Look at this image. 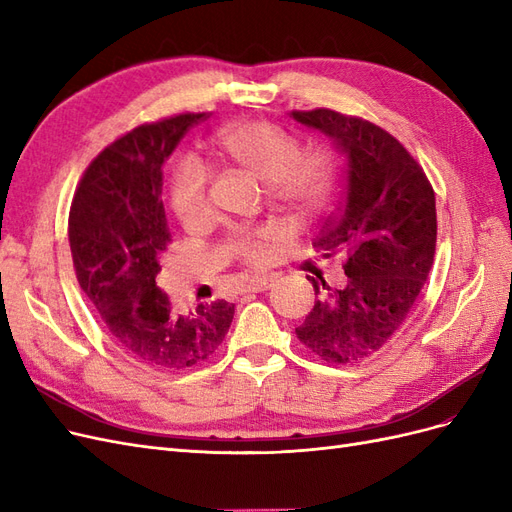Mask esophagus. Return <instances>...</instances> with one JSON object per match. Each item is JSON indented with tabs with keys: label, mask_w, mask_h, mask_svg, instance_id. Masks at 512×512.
I'll use <instances>...</instances> for the list:
<instances>
[{
	"label": "esophagus",
	"mask_w": 512,
	"mask_h": 512,
	"mask_svg": "<svg viewBox=\"0 0 512 512\" xmlns=\"http://www.w3.org/2000/svg\"><path fill=\"white\" fill-rule=\"evenodd\" d=\"M270 285H272V278L270 276H255V278L249 280V283L244 285V291L259 293V291H266Z\"/></svg>",
	"instance_id": "1"
}]
</instances>
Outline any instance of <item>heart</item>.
<instances>
[{"label":"heart","mask_w":512,"mask_h":512,"mask_svg":"<svg viewBox=\"0 0 512 512\" xmlns=\"http://www.w3.org/2000/svg\"><path fill=\"white\" fill-rule=\"evenodd\" d=\"M214 151L236 168L266 183L272 202L291 212H310L327 191L332 166L323 151H298V140L263 121L223 127L212 140ZM208 170L195 157H178L168 172L166 200L174 217L193 227L208 214ZM276 225L236 227L227 246L249 266H266L274 244L283 240Z\"/></svg>","instance_id":"b5f03b06"}]
</instances>
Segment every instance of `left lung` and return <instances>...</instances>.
Here are the masks:
<instances>
[{
	"label": "left lung",
	"mask_w": 512,
	"mask_h": 512,
	"mask_svg": "<svg viewBox=\"0 0 512 512\" xmlns=\"http://www.w3.org/2000/svg\"><path fill=\"white\" fill-rule=\"evenodd\" d=\"M291 117L332 138L344 157L342 202L312 242L342 255L349 283L317 300L300 342L327 364H353L391 340L415 306L436 253V197L423 168L389 131L336 110ZM308 280L319 293L315 278ZM323 289L329 291L321 278Z\"/></svg>",
	"instance_id": "8db88e82"
}]
</instances>
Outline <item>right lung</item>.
<instances>
[{"label": "right lung", "mask_w": 512, "mask_h": 512, "mask_svg": "<svg viewBox=\"0 0 512 512\" xmlns=\"http://www.w3.org/2000/svg\"><path fill=\"white\" fill-rule=\"evenodd\" d=\"M202 114H178L127 131L97 155L70 208V249L80 289L108 336L134 361L185 370L219 349L234 304L176 310L155 283L170 242L161 166Z\"/></svg>", "instance_id": "right-lung-1"}]
</instances>
